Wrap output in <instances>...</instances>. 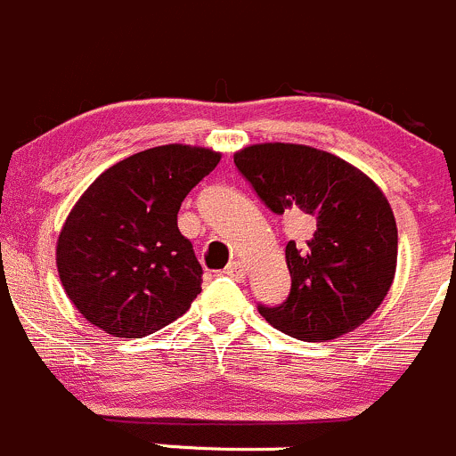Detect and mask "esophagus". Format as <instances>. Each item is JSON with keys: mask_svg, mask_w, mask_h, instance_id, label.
Returning <instances> with one entry per match:
<instances>
[{"mask_svg": "<svg viewBox=\"0 0 456 456\" xmlns=\"http://www.w3.org/2000/svg\"><path fill=\"white\" fill-rule=\"evenodd\" d=\"M226 274L228 277L237 279V281H241V279L246 277V268H243L241 261H230V264L226 265Z\"/></svg>", "mask_w": 456, "mask_h": 456, "instance_id": "esophagus-1", "label": "esophagus"}]
</instances>
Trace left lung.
Returning <instances> with one entry per match:
<instances>
[{"mask_svg":"<svg viewBox=\"0 0 456 456\" xmlns=\"http://www.w3.org/2000/svg\"><path fill=\"white\" fill-rule=\"evenodd\" d=\"M234 166L273 213L305 215L304 243L288 241L290 295L261 305L270 326L301 341H328L362 326L386 299L396 270V224L386 195L348 161L301 146L255 143Z\"/></svg>","mask_w":456,"mask_h":456,"instance_id":"obj_1","label":"left lung"}]
</instances>
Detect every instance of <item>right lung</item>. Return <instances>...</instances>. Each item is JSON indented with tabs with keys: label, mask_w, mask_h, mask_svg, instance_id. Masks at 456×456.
<instances>
[{
	"label": "right lung",
	"mask_w": 456,
	"mask_h": 456,
	"mask_svg": "<svg viewBox=\"0 0 456 456\" xmlns=\"http://www.w3.org/2000/svg\"><path fill=\"white\" fill-rule=\"evenodd\" d=\"M219 159L210 148L168 143L126 157L90 183L57 239L61 286L86 322L142 339L191 308L204 270L177 213Z\"/></svg>",
	"instance_id": "add662e5"
}]
</instances>
